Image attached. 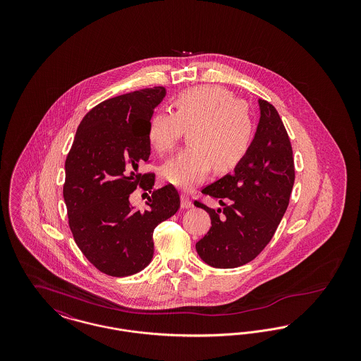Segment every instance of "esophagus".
Segmentation results:
<instances>
[{
    "mask_svg": "<svg viewBox=\"0 0 361 361\" xmlns=\"http://www.w3.org/2000/svg\"><path fill=\"white\" fill-rule=\"evenodd\" d=\"M192 206L193 204H192V200L189 199V196L181 195V208H190Z\"/></svg>",
    "mask_w": 361,
    "mask_h": 361,
    "instance_id": "34e87169",
    "label": "esophagus"
}]
</instances>
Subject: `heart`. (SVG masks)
<instances>
[{
    "label": "heart",
    "instance_id": "obj_1",
    "mask_svg": "<svg viewBox=\"0 0 361 361\" xmlns=\"http://www.w3.org/2000/svg\"><path fill=\"white\" fill-rule=\"evenodd\" d=\"M176 112L158 111L149 124V140L159 153L174 149L190 128L187 149L168 161L162 177L180 189L202 184L215 166L218 172L233 171L246 157L255 139L250 108L233 92L218 85L190 87L174 102Z\"/></svg>",
    "mask_w": 361,
    "mask_h": 361
}]
</instances>
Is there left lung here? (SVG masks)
I'll list each match as a JSON object with an SVG mask.
<instances>
[{"label":"left lung","mask_w":361,"mask_h":361,"mask_svg":"<svg viewBox=\"0 0 361 361\" xmlns=\"http://www.w3.org/2000/svg\"><path fill=\"white\" fill-rule=\"evenodd\" d=\"M258 104L261 115L247 154L233 174L202 189L224 208L215 211L195 200L211 218L196 250L214 268H237L257 257L290 203L295 181L291 142L275 106L261 99Z\"/></svg>","instance_id":"8db88e82"}]
</instances>
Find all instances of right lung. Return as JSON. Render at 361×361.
Wrapping results in <instances>:
<instances>
[{
	"label": "right lung",
	"mask_w": 361,
	"mask_h": 361,
	"mask_svg": "<svg viewBox=\"0 0 361 361\" xmlns=\"http://www.w3.org/2000/svg\"><path fill=\"white\" fill-rule=\"evenodd\" d=\"M166 89L154 86L108 99L80 123L65 162L63 199L71 234L100 272L134 275L154 255L153 233L180 208L173 185L157 189L145 211L134 209L130 195L152 192L154 173L139 172L149 161V124Z\"/></svg>",
	"instance_id": "add662e5"
}]
</instances>
